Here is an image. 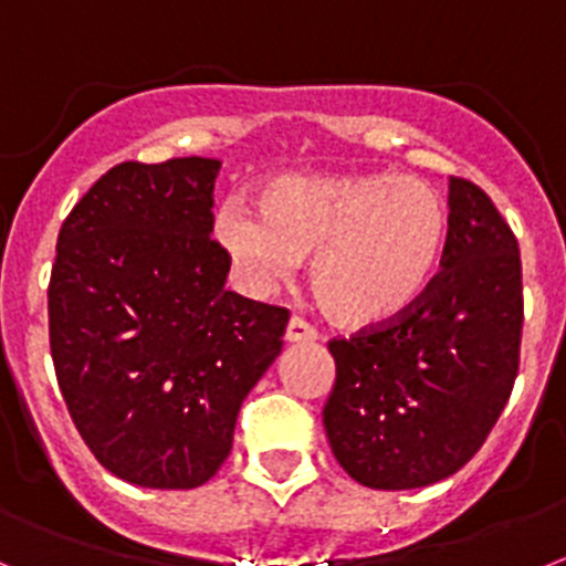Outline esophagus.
Masks as SVG:
<instances>
[{
  "label": "esophagus",
  "instance_id": "34e87169",
  "mask_svg": "<svg viewBox=\"0 0 566 566\" xmlns=\"http://www.w3.org/2000/svg\"><path fill=\"white\" fill-rule=\"evenodd\" d=\"M284 338H287L290 344H307V340L318 338V333H315L313 324H310V321H304L302 315H293V318L287 321Z\"/></svg>",
  "mask_w": 566,
  "mask_h": 566
}]
</instances>
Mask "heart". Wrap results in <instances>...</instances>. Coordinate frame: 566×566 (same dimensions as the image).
Returning <instances> with one entry per match:
<instances>
[{
  "label": "heart",
  "instance_id": "b5f03b06",
  "mask_svg": "<svg viewBox=\"0 0 566 566\" xmlns=\"http://www.w3.org/2000/svg\"><path fill=\"white\" fill-rule=\"evenodd\" d=\"M256 217L226 202L213 220L222 251L259 284L310 259L315 302L340 327H386L409 313L440 273L448 208L409 175H282L253 197Z\"/></svg>",
  "mask_w": 566,
  "mask_h": 566
}]
</instances>
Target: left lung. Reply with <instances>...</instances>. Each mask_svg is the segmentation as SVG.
<instances>
[{
  "instance_id": "1",
  "label": "left lung",
  "mask_w": 566,
  "mask_h": 566,
  "mask_svg": "<svg viewBox=\"0 0 566 566\" xmlns=\"http://www.w3.org/2000/svg\"><path fill=\"white\" fill-rule=\"evenodd\" d=\"M442 271L386 327L329 340L324 429L335 460L375 491L460 471L496 426L518 375L524 298L511 226L476 182L448 177Z\"/></svg>"
}]
</instances>
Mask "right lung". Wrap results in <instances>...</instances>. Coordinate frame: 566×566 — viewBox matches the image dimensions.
Segmentation results:
<instances>
[{
  "mask_svg": "<svg viewBox=\"0 0 566 566\" xmlns=\"http://www.w3.org/2000/svg\"><path fill=\"white\" fill-rule=\"evenodd\" d=\"M220 160L112 166L59 231L48 287L55 378L81 440L126 482L188 491L231 454L242 400L290 313L226 290Z\"/></svg>",
  "mask_w": 566,
  "mask_h": 566,
  "instance_id": "1",
  "label": "right lung"
}]
</instances>
